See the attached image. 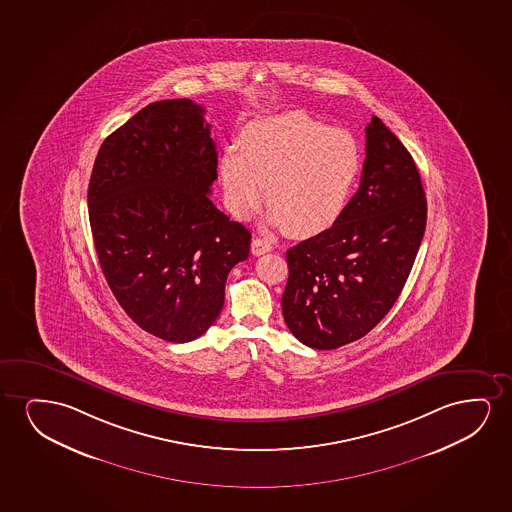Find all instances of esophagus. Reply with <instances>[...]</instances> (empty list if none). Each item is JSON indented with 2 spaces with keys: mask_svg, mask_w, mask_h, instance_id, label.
Instances as JSON below:
<instances>
[{
  "mask_svg": "<svg viewBox=\"0 0 512 512\" xmlns=\"http://www.w3.org/2000/svg\"><path fill=\"white\" fill-rule=\"evenodd\" d=\"M273 245L266 241V239L255 238L252 241V253L253 255H264V253L271 252Z\"/></svg>",
  "mask_w": 512,
  "mask_h": 512,
  "instance_id": "1",
  "label": "esophagus"
}]
</instances>
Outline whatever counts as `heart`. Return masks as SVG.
I'll list each match as a JSON object with an SVG mask.
<instances>
[{
	"instance_id": "heart-1",
	"label": "heart",
	"mask_w": 512,
	"mask_h": 512,
	"mask_svg": "<svg viewBox=\"0 0 512 512\" xmlns=\"http://www.w3.org/2000/svg\"><path fill=\"white\" fill-rule=\"evenodd\" d=\"M236 148L218 161L229 210L252 215L266 185L271 224L292 236H313L341 217L362 162L353 134L301 112L250 122Z\"/></svg>"
}]
</instances>
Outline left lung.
I'll list each match as a JSON object with an SVG mask.
<instances>
[{"mask_svg":"<svg viewBox=\"0 0 512 512\" xmlns=\"http://www.w3.org/2000/svg\"><path fill=\"white\" fill-rule=\"evenodd\" d=\"M427 225L413 157L372 117L357 194L330 229L287 252L281 309L288 329L315 350H336L378 325L399 299Z\"/></svg>","mask_w":512,"mask_h":512,"instance_id":"8db88e82","label":"left lung"}]
</instances>
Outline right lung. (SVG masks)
I'll return each instance as SVG.
<instances>
[{
	"label": "right lung",
	"instance_id": "obj_1",
	"mask_svg": "<svg viewBox=\"0 0 512 512\" xmlns=\"http://www.w3.org/2000/svg\"><path fill=\"white\" fill-rule=\"evenodd\" d=\"M217 150L204 108L150 103L99 148L87 204L108 287L148 334L189 343L215 323L252 234L211 203Z\"/></svg>",
	"mask_w": 512,
	"mask_h": 512
}]
</instances>
